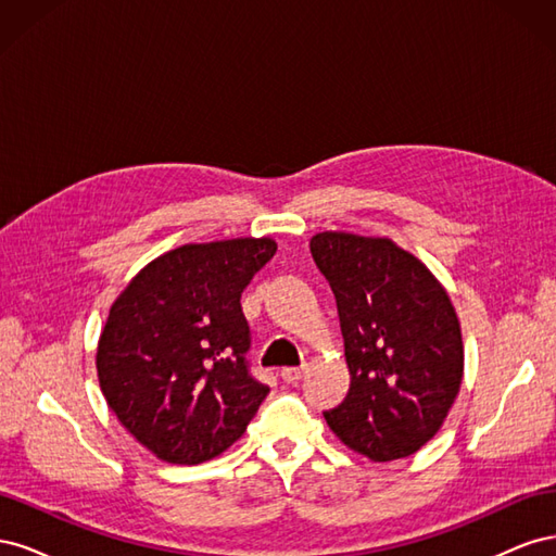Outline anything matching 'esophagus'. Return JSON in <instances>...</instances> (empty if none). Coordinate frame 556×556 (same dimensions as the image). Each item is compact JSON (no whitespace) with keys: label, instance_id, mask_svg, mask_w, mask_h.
Listing matches in <instances>:
<instances>
[{"label":"esophagus","instance_id":"34e87169","mask_svg":"<svg viewBox=\"0 0 556 556\" xmlns=\"http://www.w3.org/2000/svg\"><path fill=\"white\" fill-rule=\"evenodd\" d=\"M304 376H306V366H290V368H282V371H280V378L285 382H290V384L299 382Z\"/></svg>","mask_w":556,"mask_h":556}]
</instances>
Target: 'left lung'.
<instances>
[{"instance_id":"left-lung-1","label":"left lung","mask_w":556,"mask_h":556,"mask_svg":"<svg viewBox=\"0 0 556 556\" xmlns=\"http://www.w3.org/2000/svg\"><path fill=\"white\" fill-rule=\"evenodd\" d=\"M339 306L350 392L325 413L374 462L410 457L445 422L464 376L457 313L443 285L390 239L323 231L311 239Z\"/></svg>"}]
</instances>
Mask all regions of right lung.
<instances>
[{
	"mask_svg": "<svg viewBox=\"0 0 556 556\" xmlns=\"http://www.w3.org/2000/svg\"><path fill=\"white\" fill-rule=\"evenodd\" d=\"M274 239L188 243L131 278L97 345L109 408L169 464H201L237 443L268 387L252 378L241 294L276 255Z\"/></svg>",
	"mask_w": 556,
	"mask_h": 556,
	"instance_id": "add662e5",
	"label": "right lung"
}]
</instances>
